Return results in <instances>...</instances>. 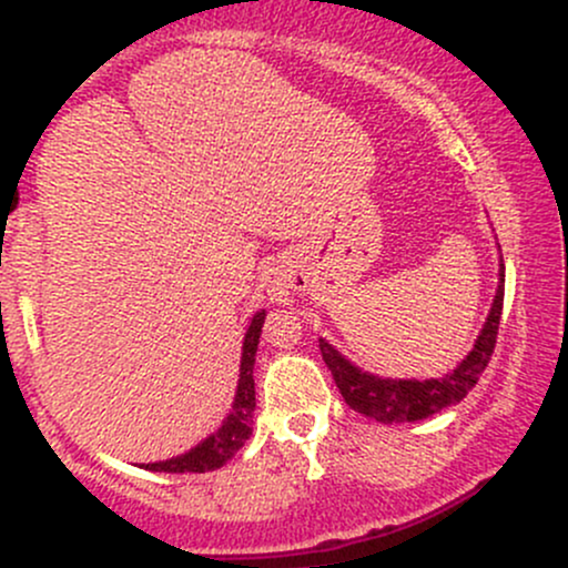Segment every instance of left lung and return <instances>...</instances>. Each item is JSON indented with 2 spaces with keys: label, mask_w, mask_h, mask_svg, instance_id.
<instances>
[{
  "label": "left lung",
  "mask_w": 568,
  "mask_h": 568,
  "mask_svg": "<svg viewBox=\"0 0 568 568\" xmlns=\"http://www.w3.org/2000/svg\"><path fill=\"white\" fill-rule=\"evenodd\" d=\"M501 285H505V275L499 280V291L494 296L491 312H488V321L473 352L456 366L454 374H446L443 379H379V376H371L366 371L352 366L347 357L338 355L328 342L321 338L323 361L331 374H334V382L344 403L355 408L357 414L382 422V425L419 422L459 403L478 384L480 374H484L488 361H491L494 347H497L501 302H505V288Z\"/></svg>",
  "instance_id": "8db88e82"
}]
</instances>
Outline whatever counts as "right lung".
Instances as JSON below:
<instances>
[{
    "label": "right lung",
    "instance_id": "right-lung-1",
    "mask_svg": "<svg viewBox=\"0 0 568 568\" xmlns=\"http://www.w3.org/2000/svg\"><path fill=\"white\" fill-rule=\"evenodd\" d=\"M262 323H264V312H258V315H253L251 325H247V334L243 342V361H240L237 395H234L232 414L226 416L224 425L219 427V433H213L211 438L202 440L200 446L192 448L189 454H181L168 462H158V465H146V470H158V473L219 470V467H224L226 462H230L232 456L245 446V440L251 438L253 410H256L253 363H256V347H258V336H262Z\"/></svg>",
    "mask_w": 568,
    "mask_h": 568
}]
</instances>
